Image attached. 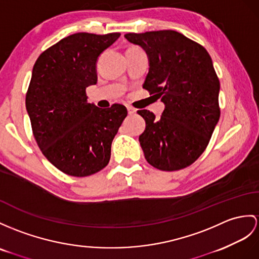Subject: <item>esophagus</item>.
<instances>
[{
    "label": "esophagus",
    "mask_w": 259,
    "mask_h": 259,
    "mask_svg": "<svg viewBox=\"0 0 259 259\" xmlns=\"http://www.w3.org/2000/svg\"><path fill=\"white\" fill-rule=\"evenodd\" d=\"M127 111H128V114H130V115L135 114V113H136V109L132 108V106H127Z\"/></svg>",
    "instance_id": "1"
}]
</instances>
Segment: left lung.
<instances>
[{
    "instance_id": "8db88e82",
    "label": "left lung",
    "mask_w": 259,
    "mask_h": 259,
    "mask_svg": "<svg viewBox=\"0 0 259 259\" xmlns=\"http://www.w3.org/2000/svg\"><path fill=\"white\" fill-rule=\"evenodd\" d=\"M124 37L146 52L149 71L143 88L165 104L160 117L137 111L146 122L140 136L145 158L163 171L192 165L205 150L221 114L220 81L209 53L175 30Z\"/></svg>"
}]
</instances>
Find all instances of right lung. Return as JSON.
Returning a JSON list of instances; mask_svg holds the SVG:
<instances>
[{
    "mask_svg": "<svg viewBox=\"0 0 259 259\" xmlns=\"http://www.w3.org/2000/svg\"><path fill=\"white\" fill-rule=\"evenodd\" d=\"M119 33H77L37 58L26 93V110L44 156L73 177H87L110 161L111 145L127 110L122 104L100 109L88 103L85 89L98 81L99 56Z\"/></svg>",
    "mask_w": 259,
    "mask_h": 259,
    "instance_id": "right-lung-1",
    "label": "right lung"
}]
</instances>
